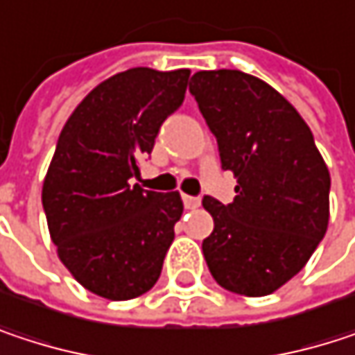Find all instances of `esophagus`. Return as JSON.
<instances>
[{
  "mask_svg": "<svg viewBox=\"0 0 355 355\" xmlns=\"http://www.w3.org/2000/svg\"><path fill=\"white\" fill-rule=\"evenodd\" d=\"M182 203L187 209H197L201 205V199L199 197H193V195H182Z\"/></svg>",
  "mask_w": 355,
  "mask_h": 355,
  "instance_id": "obj_1",
  "label": "esophagus"
}]
</instances>
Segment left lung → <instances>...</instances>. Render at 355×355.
Listing matches in <instances>:
<instances>
[{
    "label": "left lung",
    "mask_w": 355,
    "mask_h": 355,
    "mask_svg": "<svg viewBox=\"0 0 355 355\" xmlns=\"http://www.w3.org/2000/svg\"><path fill=\"white\" fill-rule=\"evenodd\" d=\"M189 92L218 139L236 197H203L214 232L203 257L214 279L243 296H267L290 282L329 224V168L315 137L277 90L239 69L197 71Z\"/></svg>",
    "instance_id": "obj_1"
}]
</instances>
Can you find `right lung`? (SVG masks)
Masks as SVG:
<instances>
[{
	"label": "right lung",
	"instance_id": "obj_1",
	"mask_svg": "<svg viewBox=\"0 0 355 355\" xmlns=\"http://www.w3.org/2000/svg\"><path fill=\"white\" fill-rule=\"evenodd\" d=\"M189 69L133 67L98 84L61 129L42 207L69 273L92 294L131 300L160 277L182 216L178 191L131 184L160 125L184 101Z\"/></svg>",
	"mask_w": 355,
	"mask_h": 355
}]
</instances>
